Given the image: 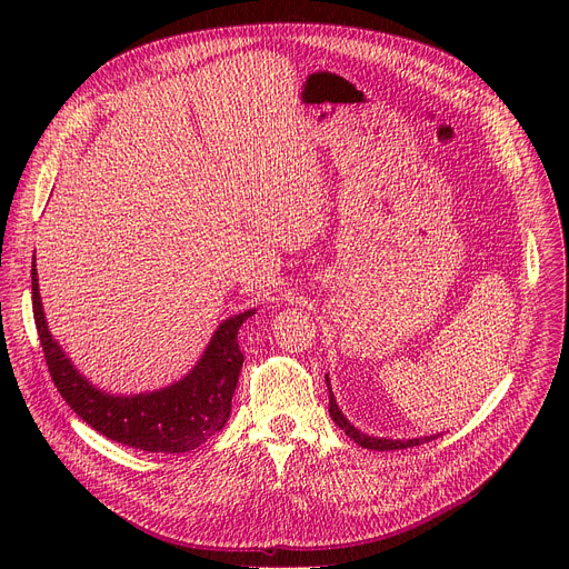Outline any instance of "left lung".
<instances>
[{
	"instance_id": "1",
	"label": "left lung",
	"mask_w": 569,
	"mask_h": 569,
	"mask_svg": "<svg viewBox=\"0 0 569 569\" xmlns=\"http://www.w3.org/2000/svg\"><path fill=\"white\" fill-rule=\"evenodd\" d=\"M327 385H329V412H331V419L336 421L338 428L345 430L347 437H351L358 446L367 448V450H400V448H412V446H421L435 437H421V439H380V437H369L365 432H360L358 428L351 426V421L342 415V410L338 408L336 402V396L331 391V382H329V376H327Z\"/></svg>"
}]
</instances>
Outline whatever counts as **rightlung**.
Returning a JSON list of instances; mask_svg holds the SVG:
<instances>
[{"label": "right lung", "instance_id": "obj_1", "mask_svg": "<svg viewBox=\"0 0 569 569\" xmlns=\"http://www.w3.org/2000/svg\"><path fill=\"white\" fill-rule=\"evenodd\" d=\"M31 288L33 319L51 380L69 408L97 432L146 452H189L224 428L238 373L246 360L238 349V329L254 315V308L224 319L200 362L182 380L148 393L114 396L80 376L51 338L38 290L36 259L31 266Z\"/></svg>", "mask_w": 569, "mask_h": 569}]
</instances>
